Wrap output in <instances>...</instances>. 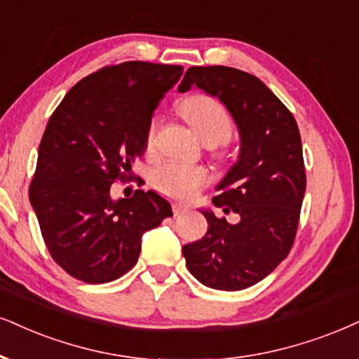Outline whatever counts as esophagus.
<instances>
[{"mask_svg": "<svg viewBox=\"0 0 359 359\" xmlns=\"http://www.w3.org/2000/svg\"><path fill=\"white\" fill-rule=\"evenodd\" d=\"M187 210H189V208L185 207V205H182V203H174V205H172V212H174L175 217L182 215V213H185Z\"/></svg>", "mask_w": 359, "mask_h": 359, "instance_id": "obj_1", "label": "esophagus"}]
</instances>
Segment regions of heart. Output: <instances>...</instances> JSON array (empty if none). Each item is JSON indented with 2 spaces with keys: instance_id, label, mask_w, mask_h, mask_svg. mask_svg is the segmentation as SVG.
Instances as JSON below:
<instances>
[{
  "instance_id": "heart-1",
  "label": "heart",
  "mask_w": 359,
  "mask_h": 359,
  "mask_svg": "<svg viewBox=\"0 0 359 359\" xmlns=\"http://www.w3.org/2000/svg\"><path fill=\"white\" fill-rule=\"evenodd\" d=\"M182 116L190 122L202 142L213 146L225 142L232 135L233 122L222 104L205 94H194L179 104ZM157 121L151 122L147 130L146 147L151 152L156 139ZM208 182L207 169L198 165H185L179 162H164L152 172V184L158 192L177 201H190Z\"/></svg>"
}]
</instances>
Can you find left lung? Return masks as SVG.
<instances>
[{"label": "left lung", "mask_w": 359, "mask_h": 359, "mask_svg": "<svg viewBox=\"0 0 359 359\" xmlns=\"http://www.w3.org/2000/svg\"><path fill=\"white\" fill-rule=\"evenodd\" d=\"M192 86L219 97L238 127V161L212 202L240 220L232 225L205 210L207 235L182 253L205 287L237 292L270 275L292 250L306 189L300 130L287 106L248 72L192 66L179 90Z\"/></svg>", "instance_id": "obj_1"}]
</instances>
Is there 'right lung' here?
Masks as SVG:
<instances>
[{
    "label": "right lung",
    "mask_w": 359,
    "mask_h": 359,
    "mask_svg": "<svg viewBox=\"0 0 359 359\" xmlns=\"http://www.w3.org/2000/svg\"><path fill=\"white\" fill-rule=\"evenodd\" d=\"M182 66L127 61L86 76L49 117L29 201L53 260L84 283H107L137 263L140 238L172 217L152 190L111 198V185L133 180L146 151L154 109Z\"/></svg>",
    "instance_id": "right-lung-1"
}]
</instances>
